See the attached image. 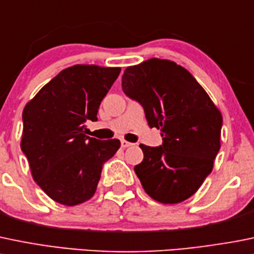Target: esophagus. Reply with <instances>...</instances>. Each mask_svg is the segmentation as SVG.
Here are the masks:
<instances>
[{
	"label": "esophagus",
	"mask_w": 254,
	"mask_h": 254,
	"mask_svg": "<svg viewBox=\"0 0 254 254\" xmlns=\"http://www.w3.org/2000/svg\"><path fill=\"white\" fill-rule=\"evenodd\" d=\"M131 142H129V141H127V140H122V147H129V146H131Z\"/></svg>",
	"instance_id": "1"
}]
</instances>
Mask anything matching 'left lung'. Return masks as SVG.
<instances>
[{
  "label": "left lung",
  "mask_w": 254,
  "mask_h": 254,
  "mask_svg": "<svg viewBox=\"0 0 254 254\" xmlns=\"http://www.w3.org/2000/svg\"><path fill=\"white\" fill-rule=\"evenodd\" d=\"M123 92L144 108L162 145H140L144 160L134 167L145 192L161 203H179L200 189L220 151L222 115L189 70L151 58L127 67Z\"/></svg>",
  "instance_id": "8db88e82"
}]
</instances>
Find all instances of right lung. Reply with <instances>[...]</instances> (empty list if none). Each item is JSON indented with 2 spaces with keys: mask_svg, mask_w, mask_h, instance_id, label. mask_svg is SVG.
Segmentation results:
<instances>
[{
  "mask_svg": "<svg viewBox=\"0 0 254 254\" xmlns=\"http://www.w3.org/2000/svg\"><path fill=\"white\" fill-rule=\"evenodd\" d=\"M120 68L77 64L63 69L26 104L21 149L32 176L56 202L75 206L93 197L103 164L120 147L118 139L84 134L87 120L117 80Z\"/></svg>",
  "mask_w": 254,
  "mask_h": 254,
  "instance_id": "right-lung-1",
  "label": "right lung"
}]
</instances>
